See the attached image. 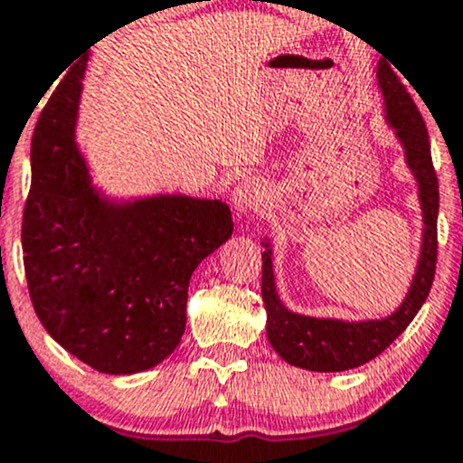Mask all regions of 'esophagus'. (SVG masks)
<instances>
[{
  "instance_id": "obj_1",
  "label": "esophagus",
  "mask_w": 463,
  "mask_h": 463,
  "mask_svg": "<svg viewBox=\"0 0 463 463\" xmlns=\"http://www.w3.org/2000/svg\"><path fill=\"white\" fill-rule=\"evenodd\" d=\"M265 191L257 180H241L232 191V206L237 213H248L263 202Z\"/></svg>"
}]
</instances>
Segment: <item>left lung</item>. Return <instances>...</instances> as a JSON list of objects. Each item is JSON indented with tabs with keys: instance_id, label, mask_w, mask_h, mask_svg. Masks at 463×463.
I'll return each instance as SVG.
<instances>
[{
	"instance_id": "8db88e82",
	"label": "left lung",
	"mask_w": 463,
	"mask_h": 463,
	"mask_svg": "<svg viewBox=\"0 0 463 463\" xmlns=\"http://www.w3.org/2000/svg\"><path fill=\"white\" fill-rule=\"evenodd\" d=\"M379 87L385 95L387 121L396 128L398 139L405 146L407 165L420 187L422 202L424 235L422 250L416 276L407 298L398 307L396 313L383 320L368 322H342V320H317V317L298 316L287 311L283 302L276 296L274 272H272V250L263 252L261 296L268 311V339L276 353L287 364L313 372H344L368 364L379 357L383 350L409 326L416 317L420 307L427 300L435 279V263H438V211H439V187L431 158V143L416 102L396 76V71L379 62ZM268 246V243H265Z\"/></svg>"
}]
</instances>
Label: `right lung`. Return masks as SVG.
<instances>
[{"label": "right lung", "mask_w": 463, "mask_h": 463, "mask_svg": "<svg viewBox=\"0 0 463 463\" xmlns=\"http://www.w3.org/2000/svg\"><path fill=\"white\" fill-rule=\"evenodd\" d=\"M84 61L61 80L32 135L25 280L62 348L104 374H132L178 346L191 274L232 235V215L220 200L110 204L95 194L73 141Z\"/></svg>", "instance_id": "right-lung-1"}]
</instances>
